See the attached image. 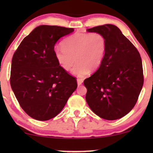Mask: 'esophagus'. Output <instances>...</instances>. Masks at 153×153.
I'll use <instances>...</instances> for the list:
<instances>
[{"mask_svg":"<svg viewBox=\"0 0 153 153\" xmlns=\"http://www.w3.org/2000/svg\"><path fill=\"white\" fill-rule=\"evenodd\" d=\"M83 80L82 79H77V84H78V85H80L82 84Z\"/></svg>","mask_w":153,"mask_h":153,"instance_id":"1","label":"esophagus"}]
</instances>
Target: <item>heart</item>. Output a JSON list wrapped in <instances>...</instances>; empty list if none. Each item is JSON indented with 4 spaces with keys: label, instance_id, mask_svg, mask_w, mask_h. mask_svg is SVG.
<instances>
[{
    "label": "heart",
    "instance_id": "1",
    "mask_svg": "<svg viewBox=\"0 0 153 153\" xmlns=\"http://www.w3.org/2000/svg\"><path fill=\"white\" fill-rule=\"evenodd\" d=\"M107 51V39L102 33H76L67 37L62 46L54 48V56L62 70L83 77L91 70H97L103 63Z\"/></svg>",
    "mask_w": 153,
    "mask_h": 153
}]
</instances>
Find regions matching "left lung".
Instances as JSON below:
<instances>
[{"mask_svg":"<svg viewBox=\"0 0 153 153\" xmlns=\"http://www.w3.org/2000/svg\"><path fill=\"white\" fill-rule=\"evenodd\" d=\"M87 31L104 35L107 51L101 67L83 81L87 88L85 100L100 118H123L134 108L143 85L139 52L114 25L95 26Z\"/></svg>","mask_w":153,"mask_h":153,"instance_id":"left-lung-1","label":"left lung"}]
</instances>
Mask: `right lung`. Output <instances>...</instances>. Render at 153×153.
I'll return each mask as SVG.
<instances>
[{"mask_svg": "<svg viewBox=\"0 0 153 153\" xmlns=\"http://www.w3.org/2000/svg\"><path fill=\"white\" fill-rule=\"evenodd\" d=\"M72 28L42 25L24 37L12 60L10 85L22 109L45 121L61 111L77 88L76 78L62 70L54 46Z\"/></svg>", "mask_w": 153, "mask_h": 153, "instance_id": "1", "label": "right lung"}]
</instances>
